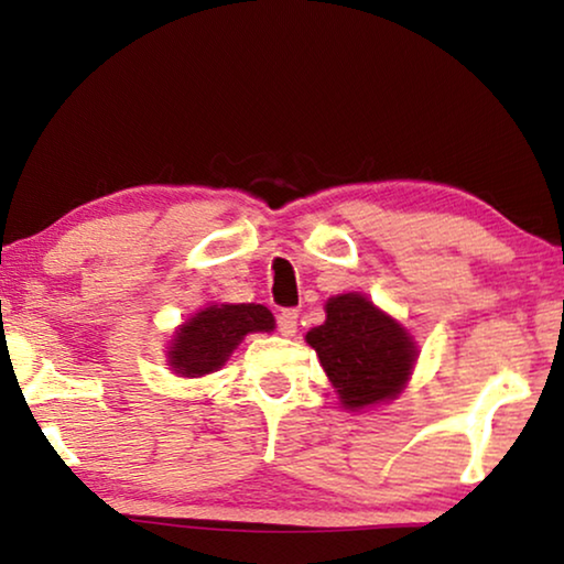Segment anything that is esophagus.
<instances>
[{"instance_id":"obj_1","label":"esophagus","mask_w":564,"mask_h":564,"mask_svg":"<svg viewBox=\"0 0 564 564\" xmlns=\"http://www.w3.org/2000/svg\"><path fill=\"white\" fill-rule=\"evenodd\" d=\"M276 326H280L284 336H295L297 334V311L284 307V311L276 315Z\"/></svg>"}]
</instances>
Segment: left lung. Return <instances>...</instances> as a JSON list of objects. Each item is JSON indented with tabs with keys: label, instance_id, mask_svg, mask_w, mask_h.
Returning a JSON list of instances; mask_svg holds the SVG:
<instances>
[{
	"label": "left lung",
	"instance_id": "1",
	"mask_svg": "<svg viewBox=\"0 0 564 564\" xmlns=\"http://www.w3.org/2000/svg\"><path fill=\"white\" fill-rule=\"evenodd\" d=\"M305 338L351 411L395 398L415 361L411 336L357 292L330 297L326 323Z\"/></svg>",
	"mask_w": 564,
	"mask_h": 564
}]
</instances>
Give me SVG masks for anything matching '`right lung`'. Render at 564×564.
<instances>
[{"instance_id":"add662e5","label":"right lung","mask_w":564,"mask_h":564,"mask_svg":"<svg viewBox=\"0 0 564 564\" xmlns=\"http://www.w3.org/2000/svg\"><path fill=\"white\" fill-rule=\"evenodd\" d=\"M274 315L264 305H210L189 318L174 336L169 365L184 377H203L226 365L251 330H272Z\"/></svg>"}]
</instances>
